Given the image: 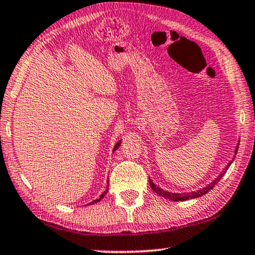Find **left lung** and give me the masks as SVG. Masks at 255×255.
<instances>
[{"label": "left lung", "instance_id": "left-lung-1", "mask_svg": "<svg viewBox=\"0 0 255 255\" xmlns=\"http://www.w3.org/2000/svg\"><path fill=\"white\" fill-rule=\"evenodd\" d=\"M238 147H240V143H237V147H236V150H235V155L237 154V150H238ZM233 160H234V158H233ZM233 160H230V162L228 163V165H227L226 167H225V170H223L221 173H220V175H219V177L215 179V180H213L212 182L210 183V185H207L206 187H203V188H201V189H198V190H196V191H191V193H185V194H177V193H171V191H166V190H164V189H162V188H159L158 186H156L154 182L151 181V180L149 179V183H150V187H151V189L155 191L156 194L157 195H159V196H162V197H164V198H167V199H171V201H173V202H178V201H188V199H193V198H197V197H201V196H203V195H205V194H207L209 193V191L212 189V188L217 185V183L220 181V179L223 177V175H225V173H226V171L228 170V167L230 166V164L233 163Z\"/></svg>", "mask_w": 255, "mask_h": 255}]
</instances>
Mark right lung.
<instances>
[{"label":"right lung","instance_id":"right-lung-1","mask_svg":"<svg viewBox=\"0 0 255 255\" xmlns=\"http://www.w3.org/2000/svg\"><path fill=\"white\" fill-rule=\"evenodd\" d=\"M121 142H122V141H119V142H117L116 144H115V147H114V149H113V152H114L115 150H117V149H119V147L121 146ZM107 183H108V181H107ZM107 191H108V188H107V189H106V191H105V193H103V194H101L100 195V197L99 198H98V199H96V201H93V202H91V203H90V205H92V204H96V203H98V202H100L101 201V199H103L104 197H105V195L106 194H107Z\"/></svg>","mask_w":255,"mask_h":255}]
</instances>
